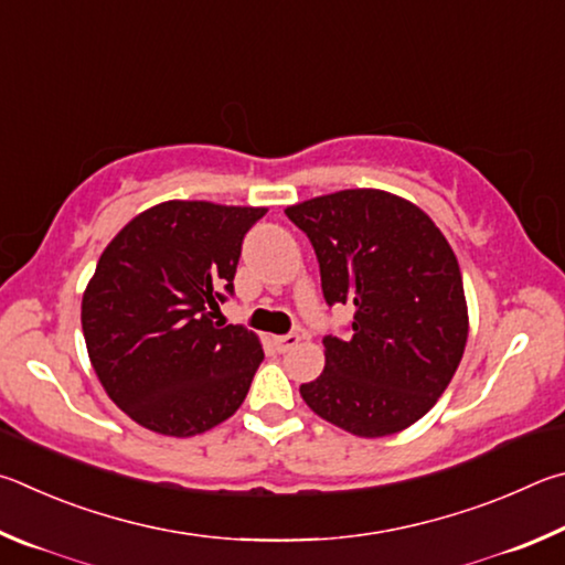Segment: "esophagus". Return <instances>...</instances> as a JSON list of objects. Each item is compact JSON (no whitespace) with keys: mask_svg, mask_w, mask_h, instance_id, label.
<instances>
[{"mask_svg":"<svg viewBox=\"0 0 565 565\" xmlns=\"http://www.w3.org/2000/svg\"><path fill=\"white\" fill-rule=\"evenodd\" d=\"M273 344H275L277 352H288V350H292V348H298V344H300V334H275Z\"/></svg>","mask_w":565,"mask_h":565,"instance_id":"obj_1","label":"esophagus"}]
</instances>
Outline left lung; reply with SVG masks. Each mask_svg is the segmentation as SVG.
<instances>
[{"label":"left lung","mask_w":565,"mask_h":565,"mask_svg":"<svg viewBox=\"0 0 565 565\" xmlns=\"http://www.w3.org/2000/svg\"><path fill=\"white\" fill-rule=\"evenodd\" d=\"M310 237L328 305L354 308L352 338H328L324 370L300 387L334 427L380 439L412 427L449 387L469 338L461 270L431 217L377 188L285 207Z\"/></svg>","instance_id":"1"}]
</instances>
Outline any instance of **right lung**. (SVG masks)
<instances>
[{
    "label": "right lung",
    "mask_w": 565,
    "mask_h": 565,
    "mask_svg": "<svg viewBox=\"0 0 565 565\" xmlns=\"http://www.w3.org/2000/svg\"><path fill=\"white\" fill-rule=\"evenodd\" d=\"M267 207L166 201L126 223L98 257L82 328L98 382L136 424L195 437L241 407L263 344L243 324H215L233 295L245 233Z\"/></svg>",
    "instance_id": "1"
}]
</instances>
